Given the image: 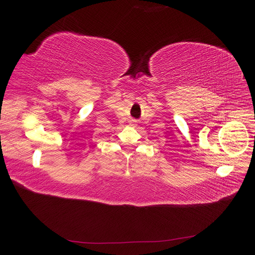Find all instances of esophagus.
<instances>
[{
	"label": "esophagus",
	"instance_id": "esophagus-1",
	"mask_svg": "<svg viewBox=\"0 0 255 255\" xmlns=\"http://www.w3.org/2000/svg\"><path fill=\"white\" fill-rule=\"evenodd\" d=\"M130 125H132V126H135V121H133V120L130 121Z\"/></svg>",
	"mask_w": 255,
	"mask_h": 255
}]
</instances>
